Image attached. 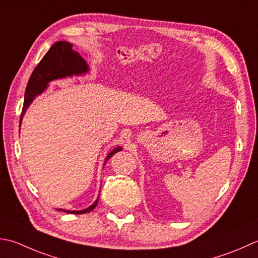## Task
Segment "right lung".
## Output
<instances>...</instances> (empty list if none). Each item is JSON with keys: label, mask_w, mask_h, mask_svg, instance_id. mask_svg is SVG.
<instances>
[{"label": "right lung", "mask_w": 258, "mask_h": 258, "mask_svg": "<svg viewBox=\"0 0 258 258\" xmlns=\"http://www.w3.org/2000/svg\"><path fill=\"white\" fill-rule=\"evenodd\" d=\"M89 72V66L86 62V60L80 55L77 51L73 49V44L67 41H58L55 42L49 51L44 54V57L41 59V61L38 63L37 67L34 68L31 77L29 79V83L25 88L24 94V103L22 108V114L20 117V126H21L24 113L30 105L32 104L33 99L38 95L43 93L49 86V83L52 80L63 79L67 77H73V76H82ZM122 146H117L114 150L110 151L105 159V163L107 162L110 156H113L115 153L122 151ZM99 197L95 200V203L89 206L88 208L84 210H64V209H57L63 213L68 214H87L90 213L95 207L97 206Z\"/></svg>", "instance_id": "add662e5"}]
</instances>
